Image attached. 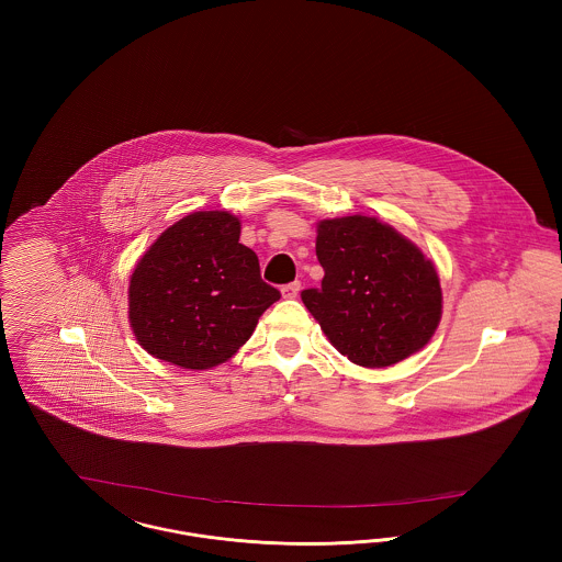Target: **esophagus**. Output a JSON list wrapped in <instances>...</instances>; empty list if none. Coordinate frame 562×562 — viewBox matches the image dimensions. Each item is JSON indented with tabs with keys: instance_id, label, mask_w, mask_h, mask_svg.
Instances as JSON below:
<instances>
[{
	"instance_id": "1",
	"label": "esophagus",
	"mask_w": 562,
	"mask_h": 562,
	"mask_svg": "<svg viewBox=\"0 0 562 562\" xmlns=\"http://www.w3.org/2000/svg\"><path fill=\"white\" fill-rule=\"evenodd\" d=\"M301 291V282H291V284H286V286H282V296L284 299H294L296 294Z\"/></svg>"
}]
</instances>
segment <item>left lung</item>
Segmentation results:
<instances>
[{
  "label": "left lung",
  "mask_w": 562,
  "mask_h": 562,
  "mask_svg": "<svg viewBox=\"0 0 562 562\" xmlns=\"http://www.w3.org/2000/svg\"><path fill=\"white\" fill-rule=\"evenodd\" d=\"M321 289L301 299L353 364L383 369L428 344L442 316L434 263L387 223L351 214L318 223Z\"/></svg>",
  "instance_id": "1"
}]
</instances>
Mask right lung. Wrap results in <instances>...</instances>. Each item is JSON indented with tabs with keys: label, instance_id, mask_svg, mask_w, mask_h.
Listing matches in <instances>:
<instances>
[{
	"label": "right lung",
	"instance_id": "obj_1",
	"mask_svg": "<svg viewBox=\"0 0 562 562\" xmlns=\"http://www.w3.org/2000/svg\"><path fill=\"white\" fill-rule=\"evenodd\" d=\"M240 229L227 211L191 213L140 257L128 286V321L147 353L204 371L250 339L280 291L261 280Z\"/></svg>",
	"mask_w": 562,
	"mask_h": 562
}]
</instances>
